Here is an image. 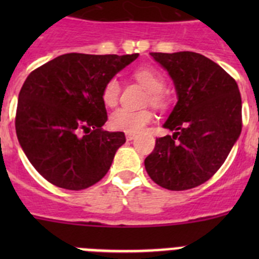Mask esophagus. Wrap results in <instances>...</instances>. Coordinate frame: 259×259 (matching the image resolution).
<instances>
[{
	"label": "esophagus",
	"instance_id": "34e87169",
	"mask_svg": "<svg viewBox=\"0 0 259 259\" xmlns=\"http://www.w3.org/2000/svg\"><path fill=\"white\" fill-rule=\"evenodd\" d=\"M135 137H136V135H135V134H125V139H127L128 141L134 140Z\"/></svg>",
	"mask_w": 259,
	"mask_h": 259
}]
</instances>
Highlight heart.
<instances>
[{"label":"heart","instance_id":"b5f03b06","mask_svg":"<svg viewBox=\"0 0 259 259\" xmlns=\"http://www.w3.org/2000/svg\"><path fill=\"white\" fill-rule=\"evenodd\" d=\"M135 79L148 91L146 102H149L155 109L163 110L170 104V98L164 92L163 75L154 67H140L134 72ZM120 97V83L116 77H111L105 83L102 88V101L106 106H116ZM154 115L149 109L130 110L125 107L115 110L110 116V124L116 131L127 134H137L143 131L153 120Z\"/></svg>","mask_w":259,"mask_h":259}]
</instances>
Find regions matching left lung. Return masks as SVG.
I'll return each mask as SVG.
<instances>
[{
  "mask_svg": "<svg viewBox=\"0 0 259 259\" xmlns=\"http://www.w3.org/2000/svg\"><path fill=\"white\" fill-rule=\"evenodd\" d=\"M175 83L179 101L145 158L150 179L162 188L187 191L212 178L241 134V96L236 80L193 52L150 53Z\"/></svg>",
  "mask_w": 259,
  "mask_h": 259,
  "instance_id": "1",
  "label": "left lung"
}]
</instances>
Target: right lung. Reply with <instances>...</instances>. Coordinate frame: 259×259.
Here are the masks:
<instances>
[{"mask_svg":"<svg viewBox=\"0 0 259 259\" xmlns=\"http://www.w3.org/2000/svg\"><path fill=\"white\" fill-rule=\"evenodd\" d=\"M139 54L67 53L33 70L19 92L15 130L44 179L81 191L109 171L124 132H107L102 88Z\"/></svg>","mask_w":259,"mask_h":259,"instance_id":"obj_1","label":"right lung"}]
</instances>
